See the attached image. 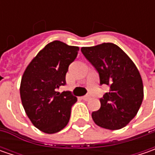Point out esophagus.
I'll list each match as a JSON object with an SVG mask.
<instances>
[{"label": "esophagus", "instance_id": "1", "mask_svg": "<svg viewBox=\"0 0 155 155\" xmlns=\"http://www.w3.org/2000/svg\"><path fill=\"white\" fill-rule=\"evenodd\" d=\"M82 98L84 99V101H88V100H90V99H91V96H89V95H86V96L83 97Z\"/></svg>", "mask_w": 155, "mask_h": 155}]
</instances>
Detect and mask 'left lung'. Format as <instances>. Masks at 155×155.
<instances>
[{
	"label": "left lung",
	"mask_w": 155,
	"mask_h": 155,
	"mask_svg": "<svg viewBox=\"0 0 155 155\" xmlns=\"http://www.w3.org/2000/svg\"><path fill=\"white\" fill-rule=\"evenodd\" d=\"M81 51L98 72L100 85L110 87L100 98L101 107L91 114L99 127L116 130L136 116L143 100L140 72L130 58L113 43L82 47Z\"/></svg>",
	"instance_id": "left-lung-1"
}]
</instances>
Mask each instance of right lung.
Wrapping results in <instances>:
<instances>
[{
    "mask_svg": "<svg viewBox=\"0 0 155 155\" xmlns=\"http://www.w3.org/2000/svg\"><path fill=\"white\" fill-rule=\"evenodd\" d=\"M79 48L55 40L47 44L28 64L21 78V98L33 125L46 134L64 128L77 97L71 91L58 92L65 83L69 65Z\"/></svg>",
    "mask_w": 155,
    "mask_h": 155,
    "instance_id": "obj_1",
    "label": "right lung"
}]
</instances>
